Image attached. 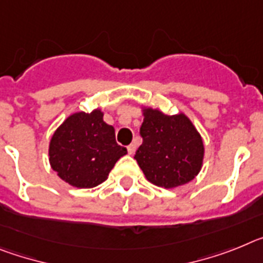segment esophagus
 Instances as JSON below:
<instances>
[{
    "instance_id": "1",
    "label": "esophagus",
    "mask_w": 263,
    "mask_h": 263,
    "mask_svg": "<svg viewBox=\"0 0 263 263\" xmlns=\"http://www.w3.org/2000/svg\"><path fill=\"white\" fill-rule=\"evenodd\" d=\"M135 149H136V145H135L134 143H132V144H129L128 147H127V151H128V154H129V155H134Z\"/></svg>"
}]
</instances>
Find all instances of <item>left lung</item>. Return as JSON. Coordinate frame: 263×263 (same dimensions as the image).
<instances>
[{
  "mask_svg": "<svg viewBox=\"0 0 263 263\" xmlns=\"http://www.w3.org/2000/svg\"><path fill=\"white\" fill-rule=\"evenodd\" d=\"M143 143L135 160L148 181L175 188L195 179L204 159L202 139L184 114L164 115L147 108L140 127Z\"/></svg>",
  "mask_w": 263,
  "mask_h": 263,
  "instance_id": "obj_1",
  "label": "left lung"
}]
</instances>
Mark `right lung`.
Returning <instances> with one entry per match:
<instances>
[{"label": "right lung", "mask_w": 263, "mask_h": 263, "mask_svg": "<svg viewBox=\"0 0 263 263\" xmlns=\"http://www.w3.org/2000/svg\"><path fill=\"white\" fill-rule=\"evenodd\" d=\"M127 149L115 140L112 125L103 114L78 112L68 116L50 141L51 168L70 185L93 188L107 179L115 163Z\"/></svg>", "instance_id": "add662e5"}]
</instances>
